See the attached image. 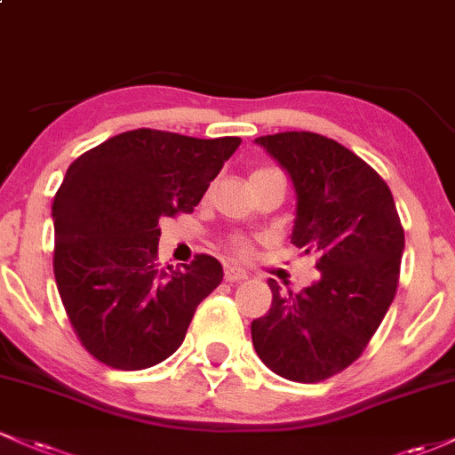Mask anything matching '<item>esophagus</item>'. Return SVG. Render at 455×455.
Returning a JSON list of instances; mask_svg holds the SVG:
<instances>
[{"label":"esophagus","mask_w":455,"mask_h":455,"mask_svg":"<svg viewBox=\"0 0 455 455\" xmlns=\"http://www.w3.org/2000/svg\"><path fill=\"white\" fill-rule=\"evenodd\" d=\"M245 278H248V274L235 265H227V269H224V280L227 282H243Z\"/></svg>","instance_id":"esophagus-1"}]
</instances>
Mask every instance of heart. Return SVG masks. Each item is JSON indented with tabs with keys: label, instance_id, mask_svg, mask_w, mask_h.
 Wrapping results in <instances>:
<instances>
[{
	"label": "heart",
	"instance_id": "1",
	"mask_svg": "<svg viewBox=\"0 0 455 455\" xmlns=\"http://www.w3.org/2000/svg\"><path fill=\"white\" fill-rule=\"evenodd\" d=\"M257 173H260V171H257ZM237 250H239V252H242V254H245V252H248V245H245V243H237Z\"/></svg>",
	"mask_w": 455,
	"mask_h": 455
}]
</instances>
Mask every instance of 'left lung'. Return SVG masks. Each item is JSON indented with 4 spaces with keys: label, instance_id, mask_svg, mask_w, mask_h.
<instances>
[{
    "label": "left lung",
    "instance_id": "obj_1",
    "mask_svg": "<svg viewBox=\"0 0 455 455\" xmlns=\"http://www.w3.org/2000/svg\"><path fill=\"white\" fill-rule=\"evenodd\" d=\"M254 143L293 184L291 243L318 257V278L299 293L267 280L274 299L250 325L254 351L282 379L318 383L351 365L387 315L404 231L387 184L344 145L315 132Z\"/></svg>",
    "mask_w": 455,
    "mask_h": 455
}]
</instances>
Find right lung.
<instances>
[{
  "label": "right lung",
  "mask_w": 455,
  "mask_h": 455,
  "mask_svg": "<svg viewBox=\"0 0 455 455\" xmlns=\"http://www.w3.org/2000/svg\"><path fill=\"white\" fill-rule=\"evenodd\" d=\"M239 143L139 128L85 151L66 171L53 201L55 282L98 362L143 370L181 347L196 306L224 271L207 254L184 269L158 267V224L195 210Z\"/></svg>",
  "instance_id": "right-lung-1"
}]
</instances>
